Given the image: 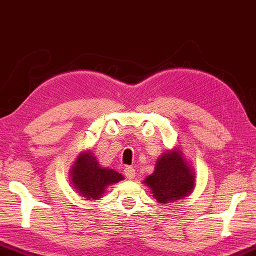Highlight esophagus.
Segmentation results:
<instances>
[{"label":"esophagus","instance_id":"esophagus-1","mask_svg":"<svg viewBox=\"0 0 256 256\" xmlns=\"http://www.w3.org/2000/svg\"><path fill=\"white\" fill-rule=\"evenodd\" d=\"M124 176L128 179H133L136 176V170L131 168V166H126V168H124Z\"/></svg>","mask_w":256,"mask_h":256}]
</instances>
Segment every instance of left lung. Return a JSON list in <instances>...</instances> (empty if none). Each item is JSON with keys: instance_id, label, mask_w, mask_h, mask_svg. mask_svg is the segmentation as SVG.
<instances>
[{"instance_id": "8db88e82", "label": "left lung", "mask_w": 256, "mask_h": 256, "mask_svg": "<svg viewBox=\"0 0 256 256\" xmlns=\"http://www.w3.org/2000/svg\"><path fill=\"white\" fill-rule=\"evenodd\" d=\"M144 184L152 190L158 202H168L184 200L192 194L194 186V172L188 165L181 150H168L158 158L155 171L146 178Z\"/></svg>"}]
</instances>
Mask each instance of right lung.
<instances>
[{
    "mask_svg": "<svg viewBox=\"0 0 256 256\" xmlns=\"http://www.w3.org/2000/svg\"><path fill=\"white\" fill-rule=\"evenodd\" d=\"M70 173L72 184L76 192L88 200H99L108 186L124 179L118 172L112 168H101L91 152H80Z\"/></svg>",
    "mask_w": 256,
    "mask_h": 256,
    "instance_id": "obj_1",
    "label": "right lung"
}]
</instances>
